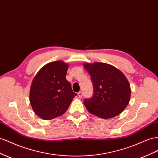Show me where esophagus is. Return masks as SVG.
Returning <instances> with one entry per match:
<instances>
[{"instance_id":"1","label":"esophagus","mask_w":158,"mask_h":158,"mask_svg":"<svg viewBox=\"0 0 158 158\" xmlns=\"http://www.w3.org/2000/svg\"><path fill=\"white\" fill-rule=\"evenodd\" d=\"M78 96H79V98H82V96H83L82 92H79L78 93Z\"/></svg>"}]
</instances>
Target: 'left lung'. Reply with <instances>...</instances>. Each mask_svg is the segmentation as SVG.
I'll list each match as a JSON object with an SVG mask.
<instances>
[{"instance_id":"left-lung-1","label":"left lung","mask_w":158,"mask_h":158,"mask_svg":"<svg viewBox=\"0 0 158 158\" xmlns=\"http://www.w3.org/2000/svg\"><path fill=\"white\" fill-rule=\"evenodd\" d=\"M85 69L91 76L94 95L84 104L89 113L109 119L121 114L130 100V85L125 75L106 63H86Z\"/></svg>"}]
</instances>
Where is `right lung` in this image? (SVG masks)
<instances>
[{"mask_svg":"<svg viewBox=\"0 0 158 158\" xmlns=\"http://www.w3.org/2000/svg\"><path fill=\"white\" fill-rule=\"evenodd\" d=\"M69 64L52 62L42 67L34 78L30 89V102L38 116L52 120L64 114L77 94L66 78Z\"/></svg>","mask_w":158,"mask_h":158,"instance_id":"right-lung-1","label":"right lung"}]
</instances>
